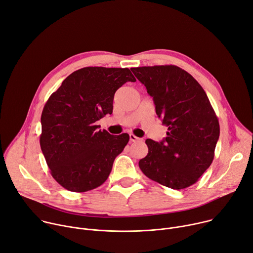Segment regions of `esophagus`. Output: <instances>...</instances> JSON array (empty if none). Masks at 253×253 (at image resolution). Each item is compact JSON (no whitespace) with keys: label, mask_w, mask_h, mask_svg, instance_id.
I'll return each instance as SVG.
<instances>
[{"label":"esophagus","mask_w":253,"mask_h":253,"mask_svg":"<svg viewBox=\"0 0 253 253\" xmlns=\"http://www.w3.org/2000/svg\"><path fill=\"white\" fill-rule=\"evenodd\" d=\"M129 137H130V141H132V142H135V141H139V140H141L140 138H138V137L135 136L134 134H130V135H129Z\"/></svg>","instance_id":"34e87169"}]
</instances>
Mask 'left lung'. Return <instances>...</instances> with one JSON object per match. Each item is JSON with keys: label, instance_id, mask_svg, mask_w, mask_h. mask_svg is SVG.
Instances as JSON below:
<instances>
[{"label": "left lung", "instance_id": "1", "mask_svg": "<svg viewBox=\"0 0 253 253\" xmlns=\"http://www.w3.org/2000/svg\"><path fill=\"white\" fill-rule=\"evenodd\" d=\"M153 98L157 117L168 126L160 142L146 139L147 155L139 168L150 179L173 190L200 178L214 159L219 121L201 84L175 65L132 67Z\"/></svg>", "mask_w": 253, "mask_h": 253}]
</instances>
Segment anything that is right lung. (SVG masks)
<instances>
[{
  "label": "right lung",
  "instance_id": "obj_1",
  "mask_svg": "<svg viewBox=\"0 0 253 253\" xmlns=\"http://www.w3.org/2000/svg\"><path fill=\"white\" fill-rule=\"evenodd\" d=\"M127 82H136L129 68L84 67L45 104L40 146L51 175L64 189L87 192L108 178L129 135H111L96 122L112 114L114 95Z\"/></svg>",
  "mask_w": 253,
  "mask_h": 253
}]
</instances>
